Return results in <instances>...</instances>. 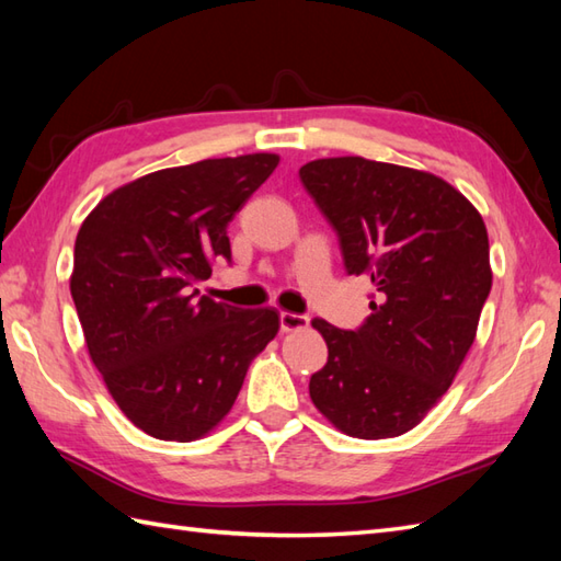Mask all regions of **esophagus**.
<instances>
[{
	"instance_id": "esophagus-1",
	"label": "esophagus",
	"mask_w": 561,
	"mask_h": 561,
	"mask_svg": "<svg viewBox=\"0 0 561 561\" xmlns=\"http://www.w3.org/2000/svg\"><path fill=\"white\" fill-rule=\"evenodd\" d=\"M279 328H282V332H296V330H304V328H308V316H299V313H287V311H282V313H279Z\"/></svg>"
}]
</instances>
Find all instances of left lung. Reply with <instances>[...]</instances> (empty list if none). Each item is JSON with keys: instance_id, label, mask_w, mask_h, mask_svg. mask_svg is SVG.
<instances>
[{"instance_id": "left-lung-1", "label": "left lung", "mask_w": 561, "mask_h": 561, "mask_svg": "<svg viewBox=\"0 0 561 561\" xmlns=\"http://www.w3.org/2000/svg\"><path fill=\"white\" fill-rule=\"evenodd\" d=\"M299 175L337 231L344 267L376 287L359 330L313 320L328 364L308 392L342 434L400 436L444 398L478 335L492 289L486 226L460 190L408 165L335 157Z\"/></svg>"}]
</instances>
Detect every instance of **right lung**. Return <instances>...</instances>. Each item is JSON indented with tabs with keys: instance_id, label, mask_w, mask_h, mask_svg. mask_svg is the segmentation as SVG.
<instances>
[{
	"instance_id": "obj_1",
	"label": "right lung",
	"mask_w": 561,
	"mask_h": 561,
	"mask_svg": "<svg viewBox=\"0 0 561 561\" xmlns=\"http://www.w3.org/2000/svg\"><path fill=\"white\" fill-rule=\"evenodd\" d=\"M277 163V153H245L153 171L81 224L69 289L89 356L117 408L153 438L214 432L277 335L274 308L243 311L195 289L214 262L231 260L229 221Z\"/></svg>"
}]
</instances>
